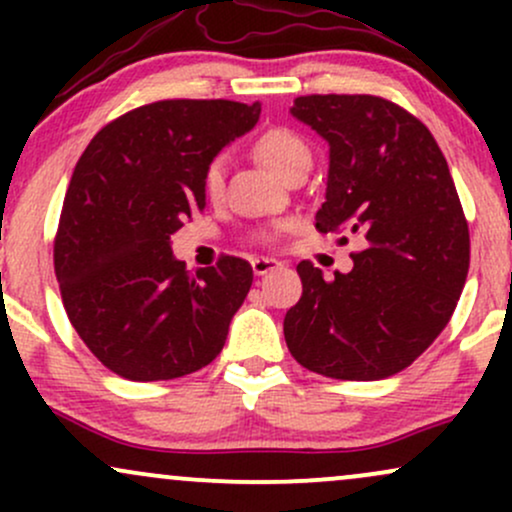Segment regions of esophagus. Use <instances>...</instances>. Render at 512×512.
I'll return each mask as SVG.
<instances>
[{
    "instance_id": "esophagus-1",
    "label": "esophagus",
    "mask_w": 512,
    "mask_h": 512,
    "mask_svg": "<svg viewBox=\"0 0 512 512\" xmlns=\"http://www.w3.org/2000/svg\"><path fill=\"white\" fill-rule=\"evenodd\" d=\"M279 267H281V262L274 260V257H255V260H252V272H255L257 276L274 272V269H279Z\"/></svg>"
}]
</instances>
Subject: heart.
<instances>
[{"label":"heart","mask_w":512,"mask_h":512,"mask_svg":"<svg viewBox=\"0 0 512 512\" xmlns=\"http://www.w3.org/2000/svg\"><path fill=\"white\" fill-rule=\"evenodd\" d=\"M252 154L262 166H267L274 175H279L281 180H286V175H291L293 170L308 168L310 166V146L298 132H293L289 127H272L264 129L260 137L252 144ZM204 195L209 199H219L223 192V158H214L207 168H204L202 178ZM289 228V223H276V233H284Z\"/></svg>","instance_id":"b5f03b06"}]
</instances>
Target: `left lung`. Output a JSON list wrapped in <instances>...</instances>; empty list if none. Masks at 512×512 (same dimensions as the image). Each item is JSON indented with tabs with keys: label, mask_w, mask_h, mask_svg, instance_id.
Segmentation results:
<instances>
[{
	"label": "left lung",
	"mask_w": 512,
	"mask_h": 512,
	"mask_svg": "<svg viewBox=\"0 0 512 512\" xmlns=\"http://www.w3.org/2000/svg\"><path fill=\"white\" fill-rule=\"evenodd\" d=\"M291 115L330 144L320 233H361L351 272L298 264L303 296L284 317L291 356L337 380H383L448 325L469 272V228L428 127L380 96H301Z\"/></svg>",
	"instance_id": "8db88e82"
}]
</instances>
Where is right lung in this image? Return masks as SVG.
<instances>
[{
    "label": "right lung",
    "instance_id": "add662e5",
    "mask_svg": "<svg viewBox=\"0 0 512 512\" xmlns=\"http://www.w3.org/2000/svg\"><path fill=\"white\" fill-rule=\"evenodd\" d=\"M260 110L221 98L142 105L108 122L76 163L55 274L76 334L122 378H182L221 354L252 267L223 255L190 274L170 236L204 209V168Z\"/></svg>",
    "mask_w": 512,
    "mask_h": 512
}]
</instances>
